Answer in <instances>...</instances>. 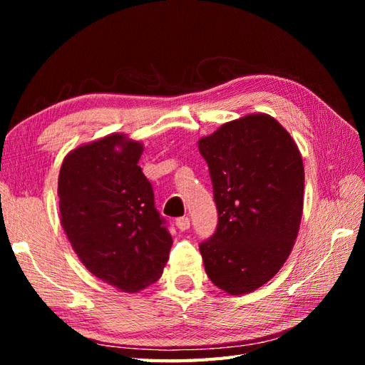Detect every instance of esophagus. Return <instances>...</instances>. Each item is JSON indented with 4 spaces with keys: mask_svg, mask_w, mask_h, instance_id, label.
I'll use <instances>...</instances> for the list:
<instances>
[{
    "mask_svg": "<svg viewBox=\"0 0 365 365\" xmlns=\"http://www.w3.org/2000/svg\"><path fill=\"white\" fill-rule=\"evenodd\" d=\"M175 224H177V227L180 229L182 232L188 230V229H190V218H188V216H182V218H178V220L175 221Z\"/></svg>",
    "mask_w": 365,
    "mask_h": 365,
    "instance_id": "1",
    "label": "esophagus"
}]
</instances>
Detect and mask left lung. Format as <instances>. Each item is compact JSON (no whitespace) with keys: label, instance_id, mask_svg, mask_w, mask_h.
Here are the masks:
<instances>
[{"label":"left lung","instance_id":"1","mask_svg":"<svg viewBox=\"0 0 365 365\" xmlns=\"http://www.w3.org/2000/svg\"><path fill=\"white\" fill-rule=\"evenodd\" d=\"M218 208V227L199 245L205 273L229 294H246L277 274L298 237L304 165L289 131L269 114L222 123L199 139Z\"/></svg>","mask_w":365,"mask_h":365}]
</instances>
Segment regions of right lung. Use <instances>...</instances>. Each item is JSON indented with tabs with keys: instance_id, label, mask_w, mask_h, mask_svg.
I'll list each match as a JSON object with an SVG mask.
<instances>
[{
	"instance_id": "right-lung-1",
	"label": "right lung",
	"mask_w": 365,
	"mask_h": 365,
	"mask_svg": "<svg viewBox=\"0 0 365 365\" xmlns=\"http://www.w3.org/2000/svg\"><path fill=\"white\" fill-rule=\"evenodd\" d=\"M143 150V143L111 133L68 152L58 178L61 224L75 254L127 293L158 281L173 246L138 166Z\"/></svg>"
}]
</instances>
